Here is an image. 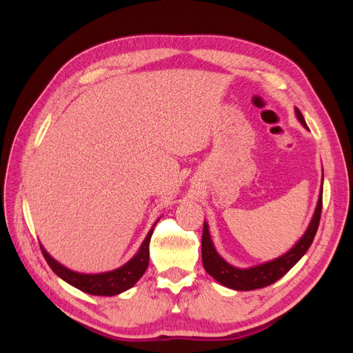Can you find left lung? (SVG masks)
Returning <instances> with one entry per match:
<instances>
[{
	"label": "left lung",
	"mask_w": 353,
	"mask_h": 353,
	"mask_svg": "<svg viewBox=\"0 0 353 353\" xmlns=\"http://www.w3.org/2000/svg\"><path fill=\"white\" fill-rule=\"evenodd\" d=\"M294 112L299 122H301L303 128L307 130V125L305 122V117L301 113V110L296 108ZM321 209H323V183H321V191H319V196H318L315 212L303 236L299 239V241L290 250L281 254L280 258L250 266V268H237V266H232L222 258V256L216 252L215 245H213L210 232H209V225L208 222H205V225H203V237H201L203 266H205L206 272L210 276H213L218 283H221L222 285H225L228 288H232V290L249 292V290H256V288H262L275 281H279L281 276H284L299 261L302 259V256L307 252L309 248H311L319 225V218H321Z\"/></svg>",
	"instance_id": "obj_1"
}]
</instances>
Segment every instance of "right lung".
Listing matches in <instances>:
<instances>
[{"label":"right lung","mask_w":353,"mask_h":353,"mask_svg":"<svg viewBox=\"0 0 353 353\" xmlns=\"http://www.w3.org/2000/svg\"><path fill=\"white\" fill-rule=\"evenodd\" d=\"M154 225L152 227L150 231H148L147 237L140 245V250L137 252L134 258L131 261H128L125 265H122L121 268L109 271V272H101V274L74 272L66 268L65 265L57 262L52 256H50V253L42 248V244H41V250H42V254H44L47 263L50 265V268L54 271L61 280H65L70 285L77 287L78 290L92 296H116L122 292L130 290V288L135 285V283L140 280L143 274L145 272L148 266V259H150L148 258V256H150V249H148V245H150V239H152Z\"/></svg>","instance_id":"1"}]
</instances>
